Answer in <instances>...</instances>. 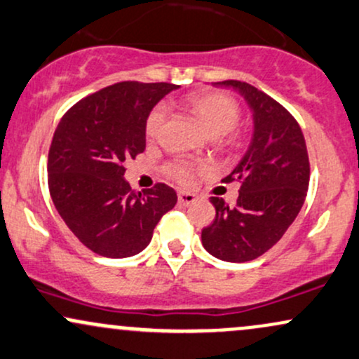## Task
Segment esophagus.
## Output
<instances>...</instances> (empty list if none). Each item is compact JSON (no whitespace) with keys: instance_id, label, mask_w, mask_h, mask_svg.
Listing matches in <instances>:
<instances>
[{"instance_id":"esophagus-1","label":"esophagus","mask_w":359,"mask_h":359,"mask_svg":"<svg viewBox=\"0 0 359 359\" xmlns=\"http://www.w3.org/2000/svg\"><path fill=\"white\" fill-rule=\"evenodd\" d=\"M197 201V197L194 194L189 192H179V204L180 205H191Z\"/></svg>"}]
</instances>
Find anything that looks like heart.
I'll return each mask as SVG.
<instances>
[{"label": "heart", "mask_w": 359, "mask_h": 359, "mask_svg": "<svg viewBox=\"0 0 359 359\" xmlns=\"http://www.w3.org/2000/svg\"><path fill=\"white\" fill-rule=\"evenodd\" d=\"M185 107L196 115L204 130L210 137H222L231 132L239 122L241 110L237 102L227 93L222 92H196L185 98ZM163 118H165V109L155 107L147 116L145 135L155 138L161 132ZM196 165L187 161H175L167 165V174L180 184L192 182L196 175Z\"/></svg>", "instance_id": "heart-1"}]
</instances>
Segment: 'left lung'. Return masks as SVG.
<instances>
[{"mask_svg":"<svg viewBox=\"0 0 359 359\" xmlns=\"http://www.w3.org/2000/svg\"><path fill=\"white\" fill-rule=\"evenodd\" d=\"M239 92L252 111V140L224 182H241L236 207L210 197L215 219L202 229L214 257L248 262L269 250L294 222L309 185V158L296 118L269 95L239 80L217 81Z\"/></svg>","mask_w":359,"mask_h":359,"instance_id":"1","label":"left lung"}]
</instances>
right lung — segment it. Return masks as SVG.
<instances>
[{
	"label": "right lung",
	"mask_w": 359,
	"mask_h": 359,
	"mask_svg": "<svg viewBox=\"0 0 359 359\" xmlns=\"http://www.w3.org/2000/svg\"><path fill=\"white\" fill-rule=\"evenodd\" d=\"M122 81L88 95L56 127L48 154L51 201L68 229L95 254L130 257L152 241L177 194L157 184L144 194L123 179V163L145 150L147 116L177 90Z\"/></svg>",
	"instance_id": "1"
}]
</instances>
